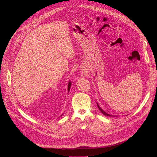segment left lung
Instances as JSON below:
<instances>
[{"mask_svg":"<svg viewBox=\"0 0 157 157\" xmlns=\"http://www.w3.org/2000/svg\"><path fill=\"white\" fill-rule=\"evenodd\" d=\"M97 107H98V108L99 109V110L101 111V112L103 114H104L105 116H106V117H117V116H114V115H112V114H108V113H105L101 108V107L99 106V105L98 104V103L97 102Z\"/></svg>","mask_w":157,"mask_h":157,"instance_id":"left-lung-1","label":"left lung"}]
</instances>
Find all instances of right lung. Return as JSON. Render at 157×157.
I'll return each instance as SVG.
<instances>
[{
	"instance_id": "obj_1",
	"label": "right lung",
	"mask_w": 157,
	"mask_h": 157,
	"mask_svg": "<svg viewBox=\"0 0 157 157\" xmlns=\"http://www.w3.org/2000/svg\"><path fill=\"white\" fill-rule=\"evenodd\" d=\"M71 86V81H69V83H68V86H67V91H68L69 93V90H70ZM61 116H62V114L61 115Z\"/></svg>"
}]
</instances>
